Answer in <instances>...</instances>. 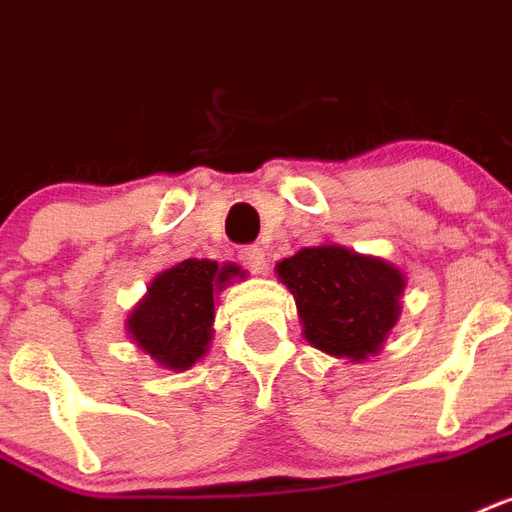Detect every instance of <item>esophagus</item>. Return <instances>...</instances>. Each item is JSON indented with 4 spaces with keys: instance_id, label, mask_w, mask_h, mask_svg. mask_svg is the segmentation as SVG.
Instances as JSON below:
<instances>
[{
    "instance_id": "34e87169",
    "label": "esophagus",
    "mask_w": 512,
    "mask_h": 512,
    "mask_svg": "<svg viewBox=\"0 0 512 512\" xmlns=\"http://www.w3.org/2000/svg\"><path fill=\"white\" fill-rule=\"evenodd\" d=\"M239 263L247 270H252V273H263V270L268 268L265 252L260 247H244L242 252H239Z\"/></svg>"
}]
</instances>
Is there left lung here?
<instances>
[{
    "label": "left lung",
    "instance_id": "obj_1",
    "mask_svg": "<svg viewBox=\"0 0 512 512\" xmlns=\"http://www.w3.org/2000/svg\"><path fill=\"white\" fill-rule=\"evenodd\" d=\"M294 294L302 334L326 355L360 363L384 347L400 318L405 276L381 257L339 244L299 249L276 265Z\"/></svg>",
    "mask_w": 512,
    "mask_h": 512
}]
</instances>
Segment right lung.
<instances>
[{"mask_svg": "<svg viewBox=\"0 0 512 512\" xmlns=\"http://www.w3.org/2000/svg\"><path fill=\"white\" fill-rule=\"evenodd\" d=\"M234 278H244L239 265L215 260H184L162 270L128 315V334L162 368L186 371L213 339V294Z\"/></svg>", "mask_w": 512, "mask_h": 512, "instance_id": "obj_1", "label": "right lung"}]
</instances>
